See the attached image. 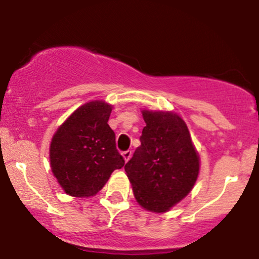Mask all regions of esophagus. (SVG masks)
<instances>
[{
	"label": "esophagus",
	"mask_w": 259,
	"mask_h": 259,
	"mask_svg": "<svg viewBox=\"0 0 259 259\" xmlns=\"http://www.w3.org/2000/svg\"><path fill=\"white\" fill-rule=\"evenodd\" d=\"M130 157H132V151H125V152H123V158L125 162L130 159Z\"/></svg>",
	"instance_id": "34e87169"
}]
</instances>
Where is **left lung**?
Wrapping results in <instances>:
<instances>
[{
    "label": "left lung",
    "mask_w": 259,
    "mask_h": 259,
    "mask_svg": "<svg viewBox=\"0 0 259 259\" xmlns=\"http://www.w3.org/2000/svg\"><path fill=\"white\" fill-rule=\"evenodd\" d=\"M141 146L126 163L135 200L154 213L168 212L185 198L200 173V157L186 123L174 112L142 111Z\"/></svg>",
    "instance_id": "8db88e82"
}]
</instances>
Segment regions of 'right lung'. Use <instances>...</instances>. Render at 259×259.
Here are the masks:
<instances>
[{
  "label": "right lung",
  "instance_id": "right-lung-1",
  "mask_svg": "<svg viewBox=\"0 0 259 259\" xmlns=\"http://www.w3.org/2000/svg\"><path fill=\"white\" fill-rule=\"evenodd\" d=\"M113 107L91 101L75 109L58 127L50 145L52 173L63 191L73 197H90L106 185L124 158L115 147L108 125Z\"/></svg>",
  "mask_w": 259,
  "mask_h": 259
}]
</instances>
